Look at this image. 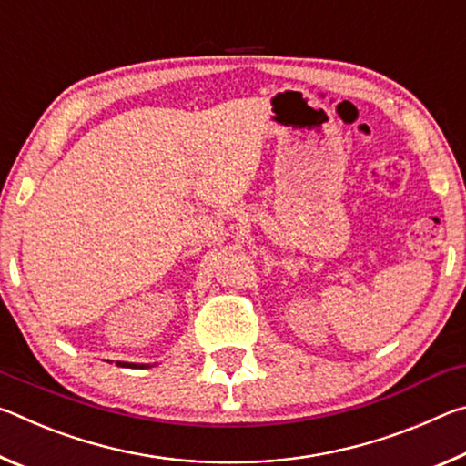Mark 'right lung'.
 I'll return each mask as SVG.
<instances>
[{
	"label": "right lung",
	"mask_w": 466,
	"mask_h": 466,
	"mask_svg": "<svg viewBox=\"0 0 466 466\" xmlns=\"http://www.w3.org/2000/svg\"><path fill=\"white\" fill-rule=\"evenodd\" d=\"M116 366H129V368H146L144 364H141V366H139V364H121V361H116Z\"/></svg>",
	"instance_id": "1"
}]
</instances>
